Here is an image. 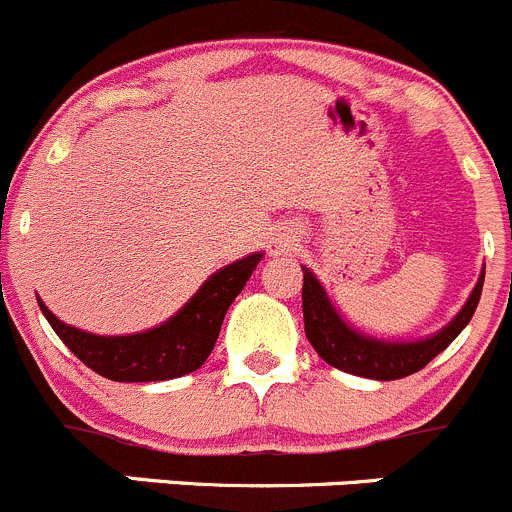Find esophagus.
Masks as SVG:
<instances>
[{
    "mask_svg": "<svg viewBox=\"0 0 512 512\" xmlns=\"http://www.w3.org/2000/svg\"><path fill=\"white\" fill-rule=\"evenodd\" d=\"M296 249V236L293 231H281V234L273 236V254L276 256H288Z\"/></svg>",
    "mask_w": 512,
    "mask_h": 512,
    "instance_id": "1",
    "label": "esophagus"
}]
</instances>
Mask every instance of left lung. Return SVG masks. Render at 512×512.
Instances as JSON below:
<instances>
[{"mask_svg": "<svg viewBox=\"0 0 512 512\" xmlns=\"http://www.w3.org/2000/svg\"><path fill=\"white\" fill-rule=\"evenodd\" d=\"M301 268L303 326H306V338L311 341V346L316 348V353L328 363V366L338 368V371L353 373V376L373 378V381H396V378L411 376V373L426 368L440 351H445V348L458 338V333L468 326L470 318H473L485 278L483 271L480 273L478 283H475L473 293H470V298L458 311V316H455L448 326L440 328L435 336L411 343H391L378 341V338L363 336V333L353 331V328L338 316L333 303L328 301L326 291H323L321 281L313 276L311 268Z\"/></svg>", "mask_w": 512, "mask_h": 512, "instance_id": "8db88e82", "label": "left lung"}]
</instances>
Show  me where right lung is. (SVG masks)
<instances>
[{
	"instance_id": "right-lung-1",
	"label": "right lung",
	"mask_w": 512,
	"mask_h": 512,
	"mask_svg": "<svg viewBox=\"0 0 512 512\" xmlns=\"http://www.w3.org/2000/svg\"><path fill=\"white\" fill-rule=\"evenodd\" d=\"M263 254L219 268L176 316L131 336H96L67 326L37 298L44 318L69 351L99 376L119 383L169 381L204 366L219 338L221 323L234 298L244 291Z\"/></svg>"
}]
</instances>
